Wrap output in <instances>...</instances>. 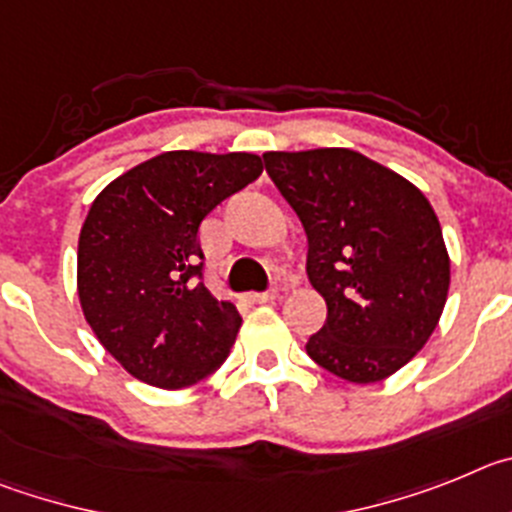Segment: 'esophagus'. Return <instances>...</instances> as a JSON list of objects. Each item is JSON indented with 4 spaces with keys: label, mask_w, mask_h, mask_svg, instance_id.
Instances as JSON below:
<instances>
[{
    "label": "esophagus",
    "mask_w": 512,
    "mask_h": 512,
    "mask_svg": "<svg viewBox=\"0 0 512 512\" xmlns=\"http://www.w3.org/2000/svg\"><path fill=\"white\" fill-rule=\"evenodd\" d=\"M278 298V290H265V293H252V303H273Z\"/></svg>",
    "instance_id": "obj_1"
}]
</instances>
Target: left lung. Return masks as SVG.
<instances>
[{
    "label": "left lung",
    "instance_id": "8db88e82",
    "mask_svg": "<svg viewBox=\"0 0 512 512\" xmlns=\"http://www.w3.org/2000/svg\"><path fill=\"white\" fill-rule=\"evenodd\" d=\"M308 237V280L329 316L308 357L357 385L408 365L434 334L451 262L439 216L395 170L349 147L265 153Z\"/></svg>",
    "mask_w": 512,
    "mask_h": 512
}]
</instances>
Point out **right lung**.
I'll return each mask as SVG.
<instances>
[{
    "label": "right lung",
    "instance_id": "right-lung-1",
    "mask_svg": "<svg viewBox=\"0 0 512 512\" xmlns=\"http://www.w3.org/2000/svg\"><path fill=\"white\" fill-rule=\"evenodd\" d=\"M252 153L170 150L114 178L78 234V301L101 347L137 380L181 390L229 357L237 308L193 283L209 211L260 178Z\"/></svg>",
    "mask_w": 512,
    "mask_h": 512
}]
</instances>
